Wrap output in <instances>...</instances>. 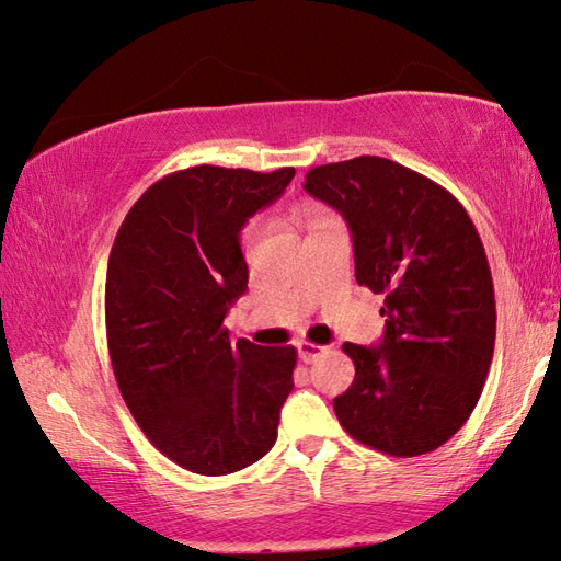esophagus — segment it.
Returning a JSON list of instances; mask_svg holds the SVG:
<instances>
[{
  "label": "esophagus",
  "instance_id": "esophagus-1",
  "mask_svg": "<svg viewBox=\"0 0 561 561\" xmlns=\"http://www.w3.org/2000/svg\"><path fill=\"white\" fill-rule=\"evenodd\" d=\"M296 347H299V356H301L306 364H311L316 356H320V354L325 352V347H320V344H313V342H299V344H296Z\"/></svg>",
  "mask_w": 561,
  "mask_h": 561
}]
</instances>
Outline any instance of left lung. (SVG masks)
<instances>
[{"label":"left lung","instance_id":"1","mask_svg":"<svg viewBox=\"0 0 561 561\" xmlns=\"http://www.w3.org/2000/svg\"><path fill=\"white\" fill-rule=\"evenodd\" d=\"M304 187L347 219L356 282L386 296L380 347L342 344L354 362V383L335 398L342 428L386 456L436 450L468 422L494 356L478 229L446 187L390 159L316 165Z\"/></svg>","mask_w":561,"mask_h":561}]
</instances>
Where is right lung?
Segmentation results:
<instances>
[{
  "label": "right lung",
  "instance_id": "1",
  "mask_svg": "<svg viewBox=\"0 0 561 561\" xmlns=\"http://www.w3.org/2000/svg\"><path fill=\"white\" fill-rule=\"evenodd\" d=\"M294 173L207 163L169 173L115 236L105 335L117 388L151 444L190 472H236L277 440L296 350L231 342L224 318L248 289L238 233Z\"/></svg>",
  "mask_w": 561,
  "mask_h": 561
}]
</instances>
